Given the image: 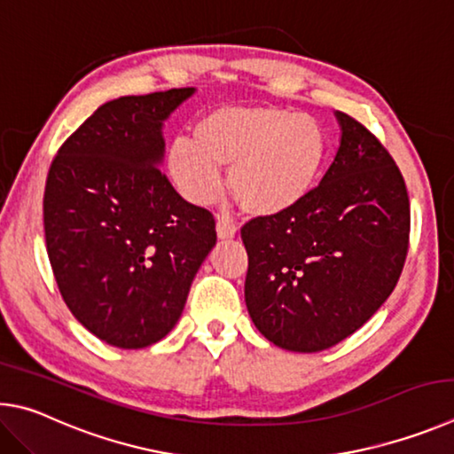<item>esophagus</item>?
Here are the masks:
<instances>
[{
  "label": "esophagus",
  "mask_w": 454,
  "mask_h": 454,
  "mask_svg": "<svg viewBox=\"0 0 454 454\" xmlns=\"http://www.w3.org/2000/svg\"><path fill=\"white\" fill-rule=\"evenodd\" d=\"M237 233V225L231 217H219L217 219V235L219 239H231Z\"/></svg>",
  "instance_id": "34e87169"
}]
</instances>
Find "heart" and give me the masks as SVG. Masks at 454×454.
Masks as SVG:
<instances>
[{
    "label": "heart",
    "instance_id": "1",
    "mask_svg": "<svg viewBox=\"0 0 454 454\" xmlns=\"http://www.w3.org/2000/svg\"><path fill=\"white\" fill-rule=\"evenodd\" d=\"M329 157L319 119L275 106L211 109L193 127V141L175 139L167 173L191 203H207L229 169V189L253 215L289 211L311 193Z\"/></svg>",
    "mask_w": 454,
    "mask_h": 454
}]
</instances>
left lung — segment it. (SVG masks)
Masks as SVG:
<instances>
[{
  "label": "left lung",
  "mask_w": 454,
  "mask_h": 454,
  "mask_svg": "<svg viewBox=\"0 0 454 454\" xmlns=\"http://www.w3.org/2000/svg\"><path fill=\"white\" fill-rule=\"evenodd\" d=\"M340 145L319 185L289 211L245 223V303L261 335L317 353L363 327L391 295L409 251L411 207L375 133L337 111Z\"/></svg>",
  "instance_id": "8db88e82"
}]
</instances>
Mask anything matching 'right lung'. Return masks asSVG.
I'll use <instances>...</instances> for the list:
<instances>
[{
  "instance_id": "add662e5",
  "label": "right lung",
  "mask_w": 454,
  "mask_h": 454,
  "mask_svg": "<svg viewBox=\"0 0 454 454\" xmlns=\"http://www.w3.org/2000/svg\"><path fill=\"white\" fill-rule=\"evenodd\" d=\"M193 87L103 103L51 161L43 193L53 277L75 319L119 348L161 340L217 233L161 173V127Z\"/></svg>"
}]
</instances>
